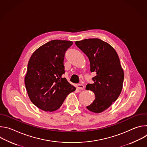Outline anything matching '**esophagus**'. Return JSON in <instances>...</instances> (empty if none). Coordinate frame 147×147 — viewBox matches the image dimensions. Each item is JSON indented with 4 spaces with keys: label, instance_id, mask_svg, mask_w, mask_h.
<instances>
[{
    "label": "esophagus",
    "instance_id": "obj_1",
    "mask_svg": "<svg viewBox=\"0 0 147 147\" xmlns=\"http://www.w3.org/2000/svg\"><path fill=\"white\" fill-rule=\"evenodd\" d=\"M77 88H78V89H80V90H84V86L82 85V84H78V85L77 86Z\"/></svg>",
    "mask_w": 147,
    "mask_h": 147
}]
</instances>
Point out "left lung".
<instances>
[{
	"label": "left lung",
	"instance_id": "obj_1",
	"mask_svg": "<svg viewBox=\"0 0 147 147\" xmlns=\"http://www.w3.org/2000/svg\"><path fill=\"white\" fill-rule=\"evenodd\" d=\"M75 44L88 57L91 71L96 73L92 78L94 82L86 87L95 95L87 108L95 113H101L117 100L123 88L124 71L119 57L111 45L98 38L76 41Z\"/></svg>",
	"mask_w": 147,
	"mask_h": 147
}]
</instances>
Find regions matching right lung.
<instances>
[{"label":"right lung","mask_w":147,"mask_h":147,"mask_svg":"<svg viewBox=\"0 0 147 147\" xmlns=\"http://www.w3.org/2000/svg\"><path fill=\"white\" fill-rule=\"evenodd\" d=\"M72 41L52 40L38 48L31 55L24 78L31 101L41 110L58 109L66 96L76 88L63 78V61Z\"/></svg>","instance_id":"add662e5"}]
</instances>
